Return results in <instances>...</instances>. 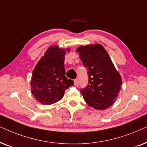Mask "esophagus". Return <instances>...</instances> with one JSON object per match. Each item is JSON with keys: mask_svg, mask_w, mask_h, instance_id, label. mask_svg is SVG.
Segmentation results:
<instances>
[{"mask_svg": "<svg viewBox=\"0 0 147 147\" xmlns=\"http://www.w3.org/2000/svg\"><path fill=\"white\" fill-rule=\"evenodd\" d=\"M74 85H75V86H77V87H78V86H79V80L78 79L74 80Z\"/></svg>", "mask_w": 147, "mask_h": 147, "instance_id": "34e87169", "label": "esophagus"}]
</instances>
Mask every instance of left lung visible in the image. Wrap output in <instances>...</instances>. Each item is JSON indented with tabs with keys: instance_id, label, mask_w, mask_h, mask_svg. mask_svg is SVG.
<instances>
[{
	"instance_id": "1",
	"label": "left lung",
	"mask_w": 147,
	"mask_h": 147,
	"mask_svg": "<svg viewBox=\"0 0 147 147\" xmlns=\"http://www.w3.org/2000/svg\"><path fill=\"white\" fill-rule=\"evenodd\" d=\"M76 51L88 69L89 83L81 91L85 102L98 110L108 108L114 103L122 85L120 73L102 45L81 46Z\"/></svg>"
}]
</instances>
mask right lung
I'll list each match as a JSON object with an SVG mask.
<instances>
[{
	"label": "right lung",
	"mask_w": 147,
	"mask_h": 147,
	"mask_svg": "<svg viewBox=\"0 0 147 147\" xmlns=\"http://www.w3.org/2000/svg\"><path fill=\"white\" fill-rule=\"evenodd\" d=\"M70 49L50 46L35 66L31 80V93L43 105L53 104L62 99L73 81L65 76L64 58Z\"/></svg>",
	"instance_id": "right-lung-1"
}]
</instances>
